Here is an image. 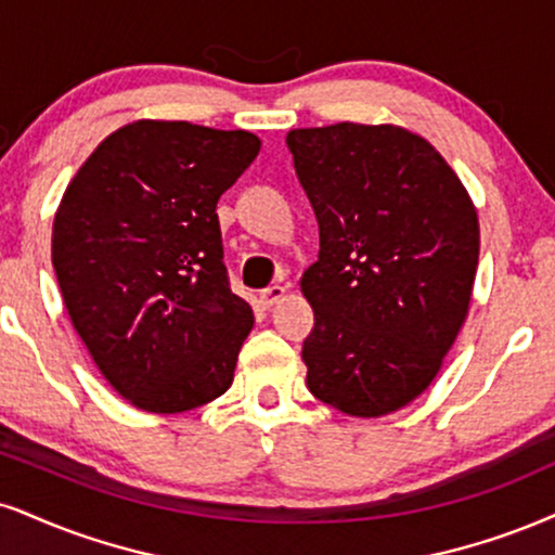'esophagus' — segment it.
I'll return each mask as SVG.
<instances>
[{
	"mask_svg": "<svg viewBox=\"0 0 555 555\" xmlns=\"http://www.w3.org/2000/svg\"><path fill=\"white\" fill-rule=\"evenodd\" d=\"M283 296H285L283 285H270V288H264L262 293H259V304H262L264 309H272V306H275Z\"/></svg>",
	"mask_w": 555,
	"mask_h": 555,
	"instance_id": "esophagus-1",
	"label": "esophagus"
}]
</instances>
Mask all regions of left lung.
<instances>
[{"instance_id":"1","label":"left lung","mask_w":555,"mask_h":555,"mask_svg":"<svg viewBox=\"0 0 555 555\" xmlns=\"http://www.w3.org/2000/svg\"><path fill=\"white\" fill-rule=\"evenodd\" d=\"M285 143L319 221V259L300 278L309 391L350 416L399 412L468 317L476 205L433 143L401 126L296 128Z\"/></svg>"}]
</instances>
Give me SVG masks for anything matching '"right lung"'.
Wrapping results in <instances>:
<instances>
[{
	"label": "right lung",
	"mask_w": 555,
	"mask_h": 555,
	"mask_svg": "<svg viewBox=\"0 0 555 555\" xmlns=\"http://www.w3.org/2000/svg\"><path fill=\"white\" fill-rule=\"evenodd\" d=\"M259 146L249 131L135 120L61 197L51 259L68 319L143 412H190L234 380L255 313L229 288L216 205Z\"/></svg>",
	"instance_id": "add662e5"
}]
</instances>
